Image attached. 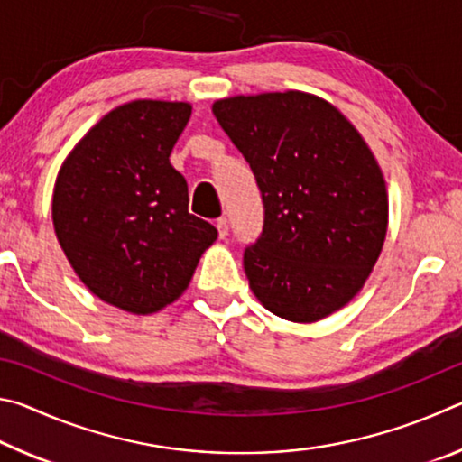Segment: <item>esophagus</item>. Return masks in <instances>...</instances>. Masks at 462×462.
<instances>
[{"mask_svg":"<svg viewBox=\"0 0 462 462\" xmlns=\"http://www.w3.org/2000/svg\"><path fill=\"white\" fill-rule=\"evenodd\" d=\"M216 228H217V234H220V238H226V236H228V230H230V222H228V217H220V220L216 222Z\"/></svg>","mask_w":462,"mask_h":462,"instance_id":"esophagus-1","label":"esophagus"}]
</instances>
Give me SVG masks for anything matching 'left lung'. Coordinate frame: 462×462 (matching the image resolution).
<instances>
[{"mask_svg": "<svg viewBox=\"0 0 462 462\" xmlns=\"http://www.w3.org/2000/svg\"><path fill=\"white\" fill-rule=\"evenodd\" d=\"M212 112L261 189L263 232L245 248L253 293L289 322L346 306L387 234L385 179L363 136L303 91L217 99Z\"/></svg>", "mask_w": 462, "mask_h": 462, "instance_id": "1", "label": "left lung"}]
</instances>
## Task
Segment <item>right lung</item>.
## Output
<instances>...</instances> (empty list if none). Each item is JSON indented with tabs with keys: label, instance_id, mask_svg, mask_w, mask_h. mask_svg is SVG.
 I'll list each match as a JSON object with an SVG mask.
<instances>
[{
	"label": "right lung",
	"instance_id": "right-lung-1",
	"mask_svg": "<svg viewBox=\"0 0 462 462\" xmlns=\"http://www.w3.org/2000/svg\"><path fill=\"white\" fill-rule=\"evenodd\" d=\"M191 118L185 101L136 99L106 114L59 171L52 224L93 295L146 316L173 303L217 230L189 214L169 156Z\"/></svg>",
	"mask_w": 462,
	"mask_h": 462
}]
</instances>
